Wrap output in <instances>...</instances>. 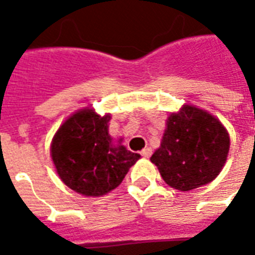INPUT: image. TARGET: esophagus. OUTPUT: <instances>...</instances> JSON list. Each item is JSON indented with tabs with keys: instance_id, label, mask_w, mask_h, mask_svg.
<instances>
[{
	"instance_id": "34e87169",
	"label": "esophagus",
	"mask_w": 255,
	"mask_h": 255,
	"mask_svg": "<svg viewBox=\"0 0 255 255\" xmlns=\"http://www.w3.org/2000/svg\"><path fill=\"white\" fill-rule=\"evenodd\" d=\"M140 155L143 156V157H147V159H148V157H151V156H152V148H149V147L144 148Z\"/></svg>"
}]
</instances>
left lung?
I'll list each match as a JSON object with an SVG mask.
<instances>
[{"label":"left lung","instance_id":"left-lung-1","mask_svg":"<svg viewBox=\"0 0 255 255\" xmlns=\"http://www.w3.org/2000/svg\"><path fill=\"white\" fill-rule=\"evenodd\" d=\"M229 145V135L220 120L204 110L184 106L168 118L161 147L151 161L168 185L186 192L217 177Z\"/></svg>","mask_w":255,"mask_h":255}]
</instances>
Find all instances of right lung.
<instances>
[{"label": "right lung", "mask_w": 255, "mask_h": 255, "mask_svg": "<svg viewBox=\"0 0 255 255\" xmlns=\"http://www.w3.org/2000/svg\"><path fill=\"white\" fill-rule=\"evenodd\" d=\"M111 116L86 108L74 114L58 129L51 157L62 181L85 196H103L115 189L140 155L114 145L108 135Z\"/></svg>", "instance_id": "right-lung-1"}]
</instances>
